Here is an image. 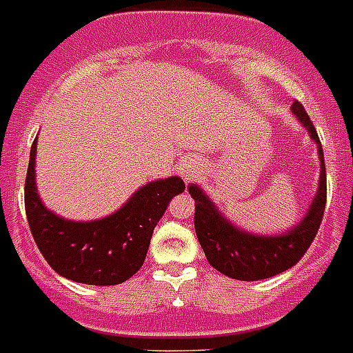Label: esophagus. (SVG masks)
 I'll list each match as a JSON object with an SVG mask.
<instances>
[{
	"label": "esophagus",
	"mask_w": 353,
	"mask_h": 353,
	"mask_svg": "<svg viewBox=\"0 0 353 353\" xmlns=\"http://www.w3.org/2000/svg\"><path fill=\"white\" fill-rule=\"evenodd\" d=\"M180 174L184 176L185 180H191L196 174V171H199V165H196V162H193V160H184V162L180 163Z\"/></svg>",
	"instance_id": "obj_1"
}]
</instances>
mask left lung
<instances>
[{"label":"left lung","mask_w":353,"mask_h":353,"mask_svg":"<svg viewBox=\"0 0 353 353\" xmlns=\"http://www.w3.org/2000/svg\"><path fill=\"white\" fill-rule=\"evenodd\" d=\"M293 114L308 129L319 148L321 180L319 191L310 205L308 215L286 235L259 236L236 230L235 225L224 221L204 191L190 185V193L194 199V231L211 266L236 281H261L273 277L295 266L308 252L310 244L323 222L326 208V168H324L323 145L317 137L314 123L303 103L295 100L292 103Z\"/></svg>","instance_id":"8db88e82"}]
</instances>
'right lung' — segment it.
I'll return each instance as SVG.
<instances>
[{"label":"right lung","mask_w":353,"mask_h":353,"mask_svg":"<svg viewBox=\"0 0 353 353\" xmlns=\"http://www.w3.org/2000/svg\"><path fill=\"white\" fill-rule=\"evenodd\" d=\"M36 140L25 179V213L36 246L61 277L92 286H112L142 268L157 222L169 200L182 193L179 176L145 184L114 215L94 222L60 219L41 204L34 184Z\"/></svg>","instance_id":"add662e5"}]
</instances>
